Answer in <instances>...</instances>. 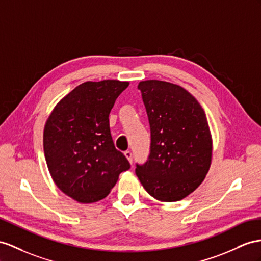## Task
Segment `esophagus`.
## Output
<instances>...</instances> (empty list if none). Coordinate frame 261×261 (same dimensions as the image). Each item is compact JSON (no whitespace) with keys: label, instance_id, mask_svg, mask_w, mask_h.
Segmentation results:
<instances>
[{"label":"esophagus","instance_id":"esophagus-1","mask_svg":"<svg viewBox=\"0 0 261 261\" xmlns=\"http://www.w3.org/2000/svg\"><path fill=\"white\" fill-rule=\"evenodd\" d=\"M124 155H125L126 159H128V161H129L130 163H132V153H131L130 151H125V152H124Z\"/></svg>","mask_w":261,"mask_h":261}]
</instances>
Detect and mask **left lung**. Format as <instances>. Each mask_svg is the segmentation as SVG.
Returning <instances> with one entry per match:
<instances>
[{
    "label": "left lung",
    "instance_id": "8db88e82",
    "mask_svg": "<svg viewBox=\"0 0 261 261\" xmlns=\"http://www.w3.org/2000/svg\"><path fill=\"white\" fill-rule=\"evenodd\" d=\"M148 113V161L137 164L144 190L161 202H177L202 184L212 162L213 141L202 106L183 87L162 80L138 85Z\"/></svg>",
    "mask_w": 261,
    "mask_h": 261
}]
</instances>
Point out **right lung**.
<instances>
[{"label":"right lung","mask_w":261,"mask_h":261,"mask_svg":"<svg viewBox=\"0 0 261 261\" xmlns=\"http://www.w3.org/2000/svg\"><path fill=\"white\" fill-rule=\"evenodd\" d=\"M128 82H86L53 109L44 128V153L53 181L79 203L105 198L130 163L113 144L109 113Z\"/></svg>","instance_id":"obj_1"}]
</instances>
